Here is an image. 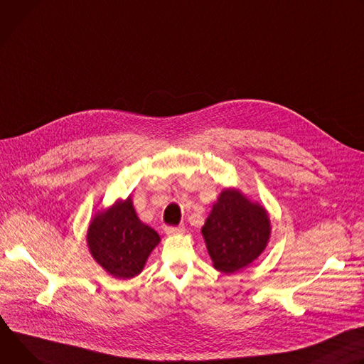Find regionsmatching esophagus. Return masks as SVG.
Returning a JSON list of instances; mask_svg holds the SVG:
<instances>
[{"mask_svg":"<svg viewBox=\"0 0 364 364\" xmlns=\"http://www.w3.org/2000/svg\"><path fill=\"white\" fill-rule=\"evenodd\" d=\"M165 232H166L168 235L182 234V232H185V227H183V225H179V227H166V228H165Z\"/></svg>","mask_w":364,"mask_h":364,"instance_id":"1","label":"esophagus"}]
</instances>
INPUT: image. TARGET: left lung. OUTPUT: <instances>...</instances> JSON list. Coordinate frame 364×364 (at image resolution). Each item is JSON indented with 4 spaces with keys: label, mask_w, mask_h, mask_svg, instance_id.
<instances>
[{
    "label": "left lung",
    "mask_w": 364,
    "mask_h": 364,
    "mask_svg": "<svg viewBox=\"0 0 364 364\" xmlns=\"http://www.w3.org/2000/svg\"><path fill=\"white\" fill-rule=\"evenodd\" d=\"M267 211L238 189H224L208 215L203 235L214 267L234 273L252 264L270 237Z\"/></svg>",
    "instance_id": "8db88e82"
}]
</instances>
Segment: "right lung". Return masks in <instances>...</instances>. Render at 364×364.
I'll return each mask as SVG.
<instances>
[{"mask_svg": "<svg viewBox=\"0 0 364 364\" xmlns=\"http://www.w3.org/2000/svg\"><path fill=\"white\" fill-rule=\"evenodd\" d=\"M87 241L92 257L105 272L117 279H130L143 270L160 237L139 220L129 196L94 217Z\"/></svg>", "mask_w": 364, "mask_h": 364, "instance_id": "right-lung-1", "label": "right lung"}]
</instances>
